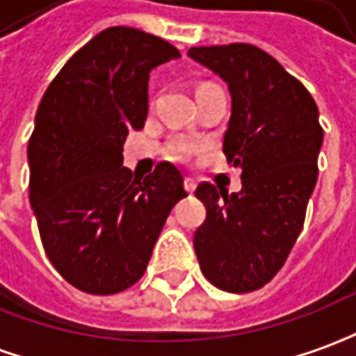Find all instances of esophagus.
I'll return each mask as SVG.
<instances>
[{
	"mask_svg": "<svg viewBox=\"0 0 356 356\" xmlns=\"http://www.w3.org/2000/svg\"><path fill=\"white\" fill-rule=\"evenodd\" d=\"M185 188H187V193H193L197 188V181L193 177H187L185 179Z\"/></svg>",
	"mask_w": 356,
	"mask_h": 356,
	"instance_id": "obj_1",
	"label": "esophagus"
}]
</instances>
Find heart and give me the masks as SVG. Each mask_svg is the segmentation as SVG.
Instances as JSON below:
<instances>
[{"mask_svg": "<svg viewBox=\"0 0 356 356\" xmlns=\"http://www.w3.org/2000/svg\"><path fill=\"white\" fill-rule=\"evenodd\" d=\"M204 87H214V86L207 83V86H202L200 89H204ZM171 152H173V156H175L177 159H183V158H187L188 154L193 152V146H191L188 142H185V140H179V142L173 144V149H171Z\"/></svg>", "mask_w": 356, "mask_h": 356, "instance_id": "obj_1", "label": "heart"}]
</instances>
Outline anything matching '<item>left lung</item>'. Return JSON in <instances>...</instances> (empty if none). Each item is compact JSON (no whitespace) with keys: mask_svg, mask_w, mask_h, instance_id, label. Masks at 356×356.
<instances>
[{"mask_svg":"<svg viewBox=\"0 0 356 356\" xmlns=\"http://www.w3.org/2000/svg\"><path fill=\"white\" fill-rule=\"evenodd\" d=\"M188 56L228 83L224 156L241 191L200 183L207 220L195 232L200 270L220 290L253 292L282 269L318 181L323 128L310 91L253 44L195 46Z\"/></svg>","mask_w":356,"mask_h":356,"instance_id":"left-lung-1","label":"left lung"}]
</instances>
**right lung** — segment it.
I'll return each mask as SVG.
<instances>
[{"mask_svg":"<svg viewBox=\"0 0 356 356\" xmlns=\"http://www.w3.org/2000/svg\"><path fill=\"white\" fill-rule=\"evenodd\" d=\"M159 36L108 26L58 72L29 140V197L46 255L87 294H117L142 279L183 175L161 161L146 179L122 168V144L144 128L149 72L179 58Z\"/></svg>","mask_w":356,"mask_h":356,"instance_id":"right-lung-1","label":"right lung"}]
</instances>
